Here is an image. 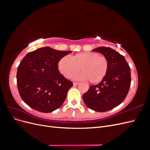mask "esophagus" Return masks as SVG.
<instances>
[{"label": "esophagus", "mask_w": 150, "mask_h": 150, "mask_svg": "<svg viewBox=\"0 0 150 150\" xmlns=\"http://www.w3.org/2000/svg\"><path fill=\"white\" fill-rule=\"evenodd\" d=\"M79 84V83H73V85L74 86H77V85H78Z\"/></svg>", "instance_id": "esophagus-1"}]
</instances>
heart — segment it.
Returning a JSON list of instances; mask_svg holds the SVG:
<instances>
[{
	"label": "heart",
	"instance_id": "obj_1",
	"mask_svg": "<svg viewBox=\"0 0 150 150\" xmlns=\"http://www.w3.org/2000/svg\"><path fill=\"white\" fill-rule=\"evenodd\" d=\"M58 69L67 78L78 73L77 79H88L91 83L96 84L102 81L109 69L108 58L94 52H82L72 56L62 57L58 62Z\"/></svg>",
	"mask_w": 150,
	"mask_h": 150
}]
</instances>
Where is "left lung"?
Wrapping results in <instances>:
<instances>
[{
	"instance_id": "1",
	"label": "left lung",
	"mask_w": 150,
	"mask_h": 150,
	"mask_svg": "<svg viewBox=\"0 0 150 150\" xmlns=\"http://www.w3.org/2000/svg\"><path fill=\"white\" fill-rule=\"evenodd\" d=\"M92 51L108 58L109 69L102 81L89 86L83 99L91 110L105 112L120 105L126 98L131 85L130 67L125 57L110 47H99Z\"/></svg>"
}]
</instances>
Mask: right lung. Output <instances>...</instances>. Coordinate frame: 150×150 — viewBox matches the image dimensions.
Returning a JSON list of instances; mask_svg holds the SVG:
<instances>
[{
  "label": "right lung",
  "instance_id": "obj_1",
  "mask_svg": "<svg viewBox=\"0 0 150 150\" xmlns=\"http://www.w3.org/2000/svg\"><path fill=\"white\" fill-rule=\"evenodd\" d=\"M72 51L49 47L27 54L17 67V84L21 98L34 110L51 112L61 106L72 86L58 69V62Z\"/></svg>",
  "mask_w": 150,
  "mask_h": 150
}]
</instances>
